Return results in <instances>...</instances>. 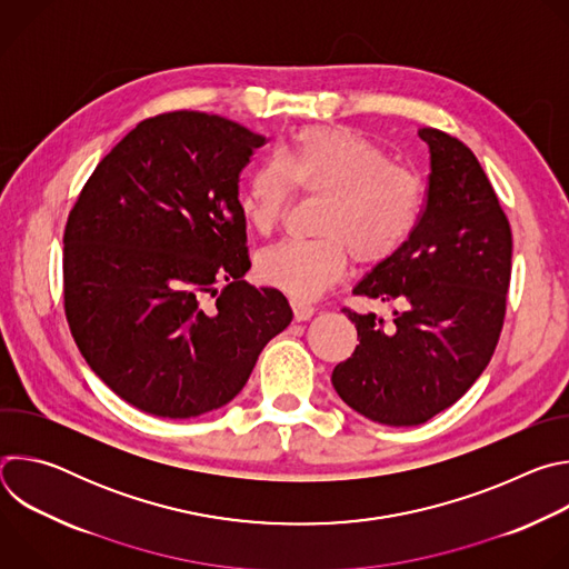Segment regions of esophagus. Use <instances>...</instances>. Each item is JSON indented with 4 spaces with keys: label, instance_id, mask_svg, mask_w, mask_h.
Masks as SVG:
<instances>
[{
    "label": "esophagus",
    "instance_id": "1",
    "mask_svg": "<svg viewBox=\"0 0 569 569\" xmlns=\"http://www.w3.org/2000/svg\"><path fill=\"white\" fill-rule=\"evenodd\" d=\"M292 306V315L297 321H308L312 315H315V308L308 306V303H301V301H290Z\"/></svg>",
    "mask_w": 569,
    "mask_h": 569
}]
</instances>
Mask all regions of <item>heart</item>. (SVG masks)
Here are the masks:
<instances>
[{"mask_svg":"<svg viewBox=\"0 0 569 569\" xmlns=\"http://www.w3.org/2000/svg\"><path fill=\"white\" fill-rule=\"evenodd\" d=\"M295 189L323 198L315 240H286L257 259L261 283L295 301L315 299L347 270L389 261L417 229L421 184L389 161L369 137L351 128H303L295 141L268 157L242 189L246 222L268 236L292 202Z\"/></svg>","mask_w":569,"mask_h":569,"instance_id":"1","label":"heart"}]
</instances>
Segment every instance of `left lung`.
<instances>
[{
    "label": "left lung",
    "mask_w": 569,
    "mask_h": 569,
    "mask_svg": "<svg viewBox=\"0 0 569 569\" xmlns=\"http://www.w3.org/2000/svg\"><path fill=\"white\" fill-rule=\"evenodd\" d=\"M430 150L426 204L408 242L378 263L356 295L396 303L391 323L345 308L353 356L333 387L382 426H419L457 402L498 347L511 281V227L472 150L421 128Z\"/></svg>",
    "instance_id": "obj_1"
}]
</instances>
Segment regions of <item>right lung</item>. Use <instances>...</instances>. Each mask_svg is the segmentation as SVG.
I'll use <instances>...</instances> for the list:
<instances>
[{
    "instance_id": "right-lung-1",
    "label": "right lung",
    "mask_w": 569,
    "mask_h": 569,
    "mask_svg": "<svg viewBox=\"0 0 569 569\" xmlns=\"http://www.w3.org/2000/svg\"><path fill=\"white\" fill-rule=\"evenodd\" d=\"M266 143L204 112L141 121L94 169L64 227V315L92 371L137 410L191 419L246 387L292 319L254 288L240 171Z\"/></svg>"
}]
</instances>
